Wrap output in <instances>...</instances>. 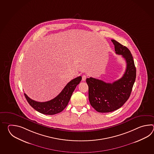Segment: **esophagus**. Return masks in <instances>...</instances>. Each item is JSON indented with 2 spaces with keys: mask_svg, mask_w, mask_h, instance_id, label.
Masks as SVG:
<instances>
[{
  "mask_svg": "<svg viewBox=\"0 0 154 154\" xmlns=\"http://www.w3.org/2000/svg\"><path fill=\"white\" fill-rule=\"evenodd\" d=\"M86 77H87V76L85 75H83L82 76V80L83 82H85V80H86Z\"/></svg>",
  "mask_w": 154,
  "mask_h": 154,
  "instance_id": "34e87169",
  "label": "esophagus"
}]
</instances>
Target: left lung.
<instances>
[{
    "label": "left lung",
    "mask_w": 154,
    "mask_h": 154,
    "mask_svg": "<svg viewBox=\"0 0 154 154\" xmlns=\"http://www.w3.org/2000/svg\"><path fill=\"white\" fill-rule=\"evenodd\" d=\"M117 54L125 58L127 67L121 78L113 83H107L90 77L86 79L88 99L96 111L107 113L121 108L131 95L136 78V68L131 51L115 39H112Z\"/></svg>",
    "instance_id": "left-lung-1"
}]
</instances>
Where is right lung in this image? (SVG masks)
Returning <instances> with one entry per match:
<instances>
[{"mask_svg": "<svg viewBox=\"0 0 154 154\" xmlns=\"http://www.w3.org/2000/svg\"><path fill=\"white\" fill-rule=\"evenodd\" d=\"M82 79V76H80L72 79L66 84L59 95L48 101H36L29 97L26 94L24 95L29 105L37 111L44 115H56L61 112L66 107L72 92Z\"/></svg>", "mask_w": 154, "mask_h": 154, "instance_id": "1", "label": "right lung"}]
</instances>
